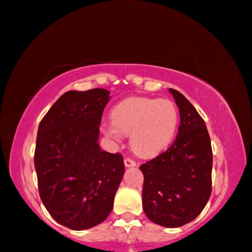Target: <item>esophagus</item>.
<instances>
[{"label":"esophagus","mask_w":252,"mask_h":252,"mask_svg":"<svg viewBox=\"0 0 252 252\" xmlns=\"http://www.w3.org/2000/svg\"><path fill=\"white\" fill-rule=\"evenodd\" d=\"M124 166H126V167H135L136 162L132 159H130V158H126V159H124Z\"/></svg>","instance_id":"esophagus-1"}]
</instances>
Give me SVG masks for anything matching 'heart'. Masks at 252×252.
I'll use <instances>...</instances> for the list:
<instances>
[{
  "label": "heart",
  "instance_id": "1",
  "mask_svg": "<svg viewBox=\"0 0 252 252\" xmlns=\"http://www.w3.org/2000/svg\"><path fill=\"white\" fill-rule=\"evenodd\" d=\"M112 123L103 132L114 140L130 135V146L137 156L153 158L163 152L175 136L179 110L167 99L132 96L120 101L110 113Z\"/></svg>",
  "mask_w": 252,
  "mask_h": 252
}]
</instances>
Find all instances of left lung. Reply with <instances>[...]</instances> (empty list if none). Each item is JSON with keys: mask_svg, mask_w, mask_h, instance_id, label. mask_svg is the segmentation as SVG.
Returning <instances> with one entry per match:
<instances>
[{"mask_svg": "<svg viewBox=\"0 0 252 252\" xmlns=\"http://www.w3.org/2000/svg\"><path fill=\"white\" fill-rule=\"evenodd\" d=\"M180 110L175 142L139 167L143 209L152 222L176 228L199 216L212 191V147L206 124L182 93L169 89Z\"/></svg>", "mask_w": 252, "mask_h": 252, "instance_id": "1", "label": "left lung"}]
</instances>
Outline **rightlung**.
Listing matches in <instances>:
<instances>
[{
    "mask_svg": "<svg viewBox=\"0 0 252 252\" xmlns=\"http://www.w3.org/2000/svg\"><path fill=\"white\" fill-rule=\"evenodd\" d=\"M109 91H68L39 124L34 167L39 194L55 221L73 230L94 227L112 212L123 157L100 149L99 126Z\"/></svg>",
    "mask_w": 252,
    "mask_h": 252,
    "instance_id": "add662e5",
    "label": "right lung"
}]
</instances>
